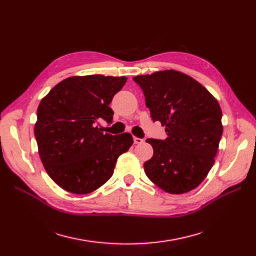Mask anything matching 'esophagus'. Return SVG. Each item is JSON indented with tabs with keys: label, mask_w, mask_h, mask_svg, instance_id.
Listing matches in <instances>:
<instances>
[{
	"label": "esophagus",
	"mask_w": 256,
	"mask_h": 256,
	"mask_svg": "<svg viewBox=\"0 0 256 256\" xmlns=\"http://www.w3.org/2000/svg\"><path fill=\"white\" fill-rule=\"evenodd\" d=\"M134 144H141V143H143V142H144V140H143V138L134 136Z\"/></svg>",
	"instance_id": "esophagus-1"
}]
</instances>
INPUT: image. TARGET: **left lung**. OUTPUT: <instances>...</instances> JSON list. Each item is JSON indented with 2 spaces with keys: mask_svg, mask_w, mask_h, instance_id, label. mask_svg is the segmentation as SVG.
<instances>
[{
  "mask_svg": "<svg viewBox=\"0 0 256 256\" xmlns=\"http://www.w3.org/2000/svg\"><path fill=\"white\" fill-rule=\"evenodd\" d=\"M134 80L144 92L154 122L166 127V140L147 138L152 157L144 164L147 177L164 191L182 194L196 189L214 164L223 132L220 104L202 84L166 69Z\"/></svg>",
  "mask_w": 256,
  "mask_h": 256,
  "instance_id": "8db88e82",
  "label": "left lung"
}]
</instances>
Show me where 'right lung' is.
<instances>
[{"label": "right lung", "instance_id": "right-lung-1", "mask_svg": "<svg viewBox=\"0 0 256 256\" xmlns=\"http://www.w3.org/2000/svg\"><path fill=\"white\" fill-rule=\"evenodd\" d=\"M126 76H74L60 81L38 106L34 134L46 172L62 189L88 194L113 175L118 158L134 144L128 132L104 134L96 124L111 122L109 104Z\"/></svg>", "mask_w": 256, "mask_h": 256}]
</instances>
